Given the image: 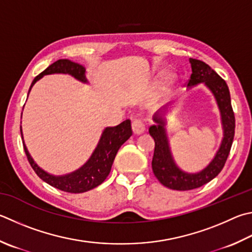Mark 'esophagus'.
I'll use <instances>...</instances> for the list:
<instances>
[{"label": "esophagus", "mask_w": 252, "mask_h": 252, "mask_svg": "<svg viewBox=\"0 0 252 252\" xmlns=\"http://www.w3.org/2000/svg\"><path fill=\"white\" fill-rule=\"evenodd\" d=\"M132 131L136 135H140L145 131V126L144 123L141 120H133L132 121Z\"/></svg>", "instance_id": "esophagus-1"}]
</instances>
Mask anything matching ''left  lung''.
<instances>
[{
  "label": "left lung",
  "mask_w": 252,
  "mask_h": 252,
  "mask_svg": "<svg viewBox=\"0 0 252 252\" xmlns=\"http://www.w3.org/2000/svg\"><path fill=\"white\" fill-rule=\"evenodd\" d=\"M189 63L191 75L187 87L191 88L204 84L213 94L220 112L222 139L216 154L207 166L196 173L184 172L177 166L171 152L165 127L166 119L164 118L168 106L154 114L153 121L157 125L151 126L149 129L151 136L155 141L152 170L162 185L175 190L198 189L216 177L225 165L235 135V114L232 111L230 93L226 81L202 61L189 58Z\"/></svg>",
  "instance_id": "1"
}]
</instances>
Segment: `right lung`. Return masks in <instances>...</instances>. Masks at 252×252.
Instances as JSON below:
<instances>
[{
    "label": "right lung",
    "mask_w": 252,
    "mask_h": 252,
    "mask_svg": "<svg viewBox=\"0 0 252 252\" xmlns=\"http://www.w3.org/2000/svg\"><path fill=\"white\" fill-rule=\"evenodd\" d=\"M53 74L70 75L77 80L84 82V84H88V79L86 77V68L84 66L71 62L69 59H58L57 62L53 63L43 72H40L38 76L35 77L30 87L29 94L32 87L36 84V81L43 78L44 76ZM21 134L23 139L22 126ZM131 135L132 129L130 120L123 121L117 126L106 127L102 131L98 144L88 161L79 167L78 170L65 174V175H53V174L44 171L31 157L29 150H27L24 143V139H23V145H24V151L31 166L33 167V170L39 176V178H42L44 182H46L47 184L55 187V189L67 191V193L78 194L85 193V191H88L102 184L111 171L112 163L119 149Z\"/></svg>",
    "instance_id": "1"
}]
</instances>
